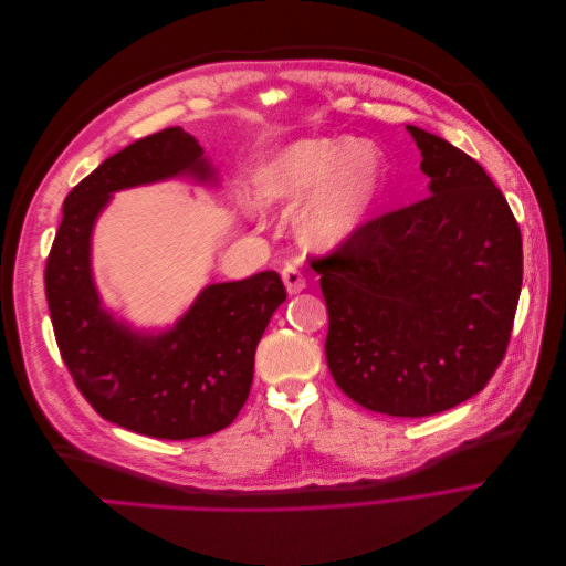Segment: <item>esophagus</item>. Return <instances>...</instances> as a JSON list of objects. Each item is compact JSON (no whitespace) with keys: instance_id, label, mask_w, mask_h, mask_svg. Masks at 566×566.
Listing matches in <instances>:
<instances>
[{"instance_id":"1","label":"esophagus","mask_w":566,"mask_h":566,"mask_svg":"<svg viewBox=\"0 0 566 566\" xmlns=\"http://www.w3.org/2000/svg\"><path fill=\"white\" fill-rule=\"evenodd\" d=\"M283 283H285V287H287V293H290V295L302 293V290L306 287V276H304V271H302L300 266H295V264H287V266L283 269Z\"/></svg>"}]
</instances>
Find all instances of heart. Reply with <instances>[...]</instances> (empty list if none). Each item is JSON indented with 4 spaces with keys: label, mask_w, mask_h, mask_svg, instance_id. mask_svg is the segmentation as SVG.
<instances>
[{
    "label": "heart",
    "mask_w": 566,
    "mask_h": 566,
    "mask_svg": "<svg viewBox=\"0 0 566 566\" xmlns=\"http://www.w3.org/2000/svg\"><path fill=\"white\" fill-rule=\"evenodd\" d=\"M385 184L380 148L349 136H318L285 146L256 175L264 205L295 202L310 193L300 231L314 245H339L366 224Z\"/></svg>",
    "instance_id": "b5f03b06"
}]
</instances>
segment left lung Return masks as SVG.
<instances>
[{
	"instance_id": "left-lung-1",
	"label": "left lung",
	"mask_w": 566,
	"mask_h": 566,
	"mask_svg": "<svg viewBox=\"0 0 566 566\" xmlns=\"http://www.w3.org/2000/svg\"><path fill=\"white\" fill-rule=\"evenodd\" d=\"M430 196L316 256L337 387L375 413L424 418L482 391L522 290V233L484 167L420 127Z\"/></svg>"
}]
</instances>
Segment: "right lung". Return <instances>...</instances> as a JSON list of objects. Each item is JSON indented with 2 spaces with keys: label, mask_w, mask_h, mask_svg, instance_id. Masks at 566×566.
<instances>
[{
  "label": "right lung",
  "mask_w": 566,
  "mask_h": 566,
  "mask_svg": "<svg viewBox=\"0 0 566 566\" xmlns=\"http://www.w3.org/2000/svg\"><path fill=\"white\" fill-rule=\"evenodd\" d=\"M193 175L212 179L202 148L181 127L129 144L84 177L63 202L44 290L56 345L82 397L101 418L153 439L208 437L241 413L256 342L287 293L276 271L205 287L169 333L136 335L101 310L90 271L96 214L119 188Z\"/></svg>",
  "instance_id": "obj_1"
}]
</instances>
